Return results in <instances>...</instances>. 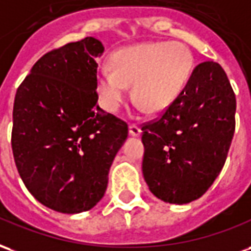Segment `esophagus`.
<instances>
[{
	"label": "esophagus",
	"instance_id": "34e87169",
	"mask_svg": "<svg viewBox=\"0 0 251 251\" xmlns=\"http://www.w3.org/2000/svg\"><path fill=\"white\" fill-rule=\"evenodd\" d=\"M128 132H129L131 136H140L142 129H140L136 124H129V127H128Z\"/></svg>",
	"mask_w": 251,
	"mask_h": 251
}]
</instances>
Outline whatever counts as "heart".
I'll return each instance as SVG.
<instances>
[{"label":"heart","mask_w":251,"mask_h":251,"mask_svg":"<svg viewBox=\"0 0 251 251\" xmlns=\"http://www.w3.org/2000/svg\"><path fill=\"white\" fill-rule=\"evenodd\" d=\"M111 68H99L96 92L104 111L116 113L132 84L139 113L163 112L187 85L194 57L186 44L144 43L115 52Z\"/></svg>","instance_id":"obj_1"}]
</instances>
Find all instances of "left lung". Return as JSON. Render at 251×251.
<instances>
[{"label":"left lung","instance_id":"8db88e82","mask_svg":"<svg viewBox=\"0 0 251 251\" xmlns=\"http://www.w3.org/2000/svg\"><path fill=\"white\" fill-rule=\"evenodd\" d=\"M235 95L218 63H201L162 118L144 124L142 171L160 201L202 197L226 162L235 129Z\"/></svg>","mask_w":251,"mask_h":251}]
</instances>
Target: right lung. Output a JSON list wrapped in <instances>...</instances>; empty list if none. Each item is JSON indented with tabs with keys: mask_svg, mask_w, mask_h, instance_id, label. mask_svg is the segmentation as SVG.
<instances>
[{
	"mask_svg": "<svg viewBox=\"0 0 251 251\" xmlns=\"http://www.w3.org/2000/svg\"><path fill=\"white\" fill-rule=\"evenodd\" d=\"M101 41L85 37L44 54L20 85L12 148L24 184L45 207L88 211L107 190L127 124L99 107L96 58Z\"/></svg>",
	"mask_w": 251,
	"mask_h": 251,
	"instance_id": "add662e5",
	"label": "right lung"
}]
</instances>
